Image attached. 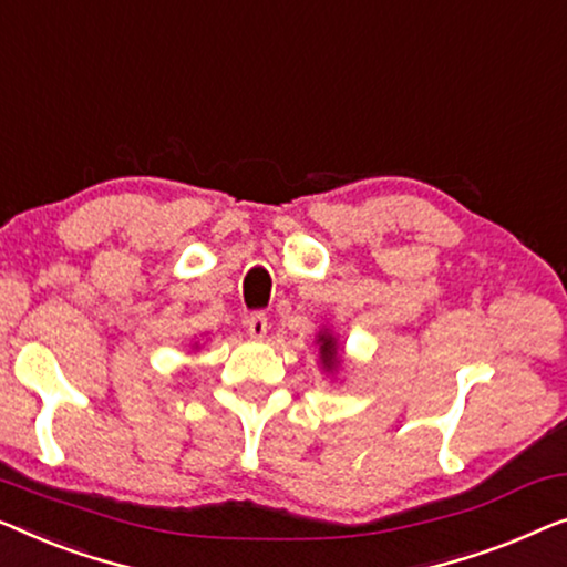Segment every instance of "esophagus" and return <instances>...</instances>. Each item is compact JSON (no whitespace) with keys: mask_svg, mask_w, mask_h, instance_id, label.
Listing matches in <instances>:
<instances>
[{"mask_svg":"<svg viewBox=\"0 0 567 567\" xmlns=\"http://www.w3.org/2000/svg\"><path fill=\"white\" fill-rule=\"evenodd\" d=\"M246 329H249V337L251 339H265L267 337V316L265 313H251L249 318H246Z\"/></svg>","mask_w":567,"mask_h":567,"instance_id":"obj_1","label":"esophagus"}]
</instances>
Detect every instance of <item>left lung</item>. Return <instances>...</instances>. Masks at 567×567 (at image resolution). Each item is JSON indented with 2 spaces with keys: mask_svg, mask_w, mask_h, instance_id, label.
Segmentation results:
<instances>
[{
  "mask_svg": "<svg viewBox=\"0 0 567 567\" xmlns=\"http://www.w3.org/2000/svg\"><path fill=\"white\" fill-rule=\"evenodd\" d=\"M316 344H318V354H321L323 370L326 372H337L339 367H341V354H339L341 349H339L337 337H333L329 329H323L321 333H318Z\"/></svg>",
  "mask_w": 567,
  "mask_h": 567,
  "instance_id": "8db88e82",
  "label": "left lung"
}]
</instances>
